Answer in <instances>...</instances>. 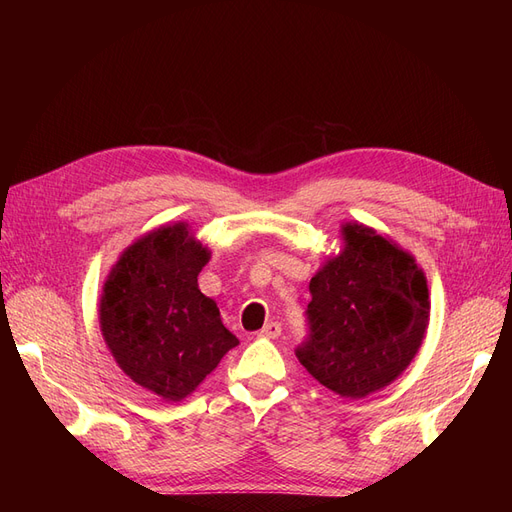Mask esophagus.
<instances>
[{"label":"esophagus","mask_w":512,"mask_h":512,"mask_svg":"<svg viewBox=\"0 0 512 512\" xmlns=\"http://www.w3.org/2000/svg\"><path fill=\"white\" fill-rule=\"evenodd\" d=\"M258 335H260V337H269V339L280 337V335H282V324H280V322H267L265 327H262V329L258 331Z\"/></svg>","instance_id":"esophagus-1"}]
</instances>
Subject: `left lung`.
I'll use <instances>...</instances> for the list:
<instances>
[{"label": "left lung", "mask_w": 512, "mask_h": 512, "mask_svg": "<svg viewBox=\"0 0 512 512\" xmlns=\"http://www.w3.org/2000/svg\"><path fill=\"white\" fill-rule=\"evenodd\" d=\"M344 250L309 282L307 339L294 350L322 386L346 399L384 389L416 356L429 290L414 256L363 224H344Z\"/></svg>", "instance_id": "obj_1"}]
</instances>
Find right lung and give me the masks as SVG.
I'll return each mask as SVG.
<instances>
[{"mask_svg": "<svg viewBox=\"0 0 512 512\" xmlns=\"http://www.w3.org/2000/svg\"><path fill=\"white\" fill-rule=\"evenodd\" d=\"M209 250L188 224L136 239L108 273L100 329L123 374L166 401L196 391L239 344L213 299L198 288Z\"/></svg>", "mask_w": 512, "mask_h": 512, "instance_id": "obj_1", "label": "right lung"}]
</instances>
